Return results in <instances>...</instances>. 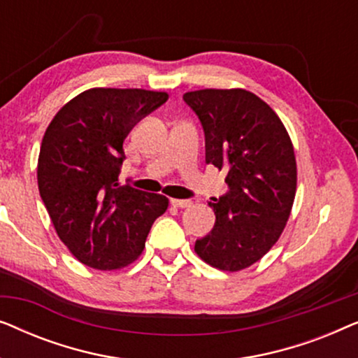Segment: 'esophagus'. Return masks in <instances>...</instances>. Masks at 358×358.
<instances>
[{
	"label": "esophagus",
	"mask_w": 358,
	"mask_h": 358,
	"mask_svg": "<svg viewBox=\"0 0 358 358\" xmlns=\"http://www.w3.org/2000/svg\"><path fill=\"white\" fill-rule=\"evenodd\" d=\"M171 203L174 205V207H179V208H187L192 205V200H187V199H171Z\"/></svg>",
	"instance_id": "esophagus-1"
}]
</instances>
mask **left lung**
Here are the masks:
<instances>
[{"label":"left lung","mask_w":358,"mask_h":358,"mask_svg":"<svg viewBox=\"0 0 358 358\" xmlns=\"http://www.w3.org/2000/svg\"><path fill=\"white\" fill-rule=\"evenodd\" d=\"M205 131V163L227 171L229 192L208 202L215 227L195 243L197 256L220 271L238 272L278 241L296 194L290 135L254 92L199 90L184 94Z\"/></svg>","instance_id":"1"}]
</instances>
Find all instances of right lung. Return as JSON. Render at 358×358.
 <instances>
[{
    "label": "right lung",
    "instance_id": "1",
    "mask_svg": "<svg viewBox=\"0 0 358 358\" xmlns=\"http://www.w3.org/2000/svg\"><path fill=\"white\" fill-rule=\"evenodd\" d=\"M168 97L164 91L91 87L47 127L38 192L58 238L87 267L130 266L143 252L151 224L168 210L164 195L119 184L124 140Z\"/></svg>",
    "mask_w": 358,
    "mask_h": 358
}]
</instances>
